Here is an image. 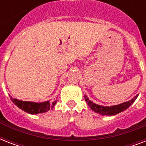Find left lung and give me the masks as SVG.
Instances as JSON below:
<instances>
[{
	"mask_svg": "<svg viewBox=\"0 0 146 146\" xmlns=\"http://www.w3.org/2000/svg\"><path fill=\"white\" fill-rule=\"evenodd\" d=\"M139 95L136 96L133 98H132L130 101L128 102H123L121 104H117V105H113V106H102V105H99V104H95L93 102L89 100V98L87 97L86 96H85V100L88 104L89 107L90 108L94 111L96 113H99L101 115H107V116H112L117 114V113L122 112V111L127 110L133 103L136 99L137 98Z\"/></svg>",
	"mask_w": 146,
	"mask_h": 146,
	"instance_id": "1",
	"label": "left lung"
}]
</instances>
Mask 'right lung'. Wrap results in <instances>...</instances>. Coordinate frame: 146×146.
<instances>
[{
  "mask_svg": "<svg viewBox=\"0 0 146 146\" xmlns=\"http://www.w3.org/2000/svg\"><path fill=\"white\" fill-rule=\"evenodd\" d=\"M10 99L13 102V104H16L19 108L30 114H37V113L47 112L50 108H54L55 104L57 103V101L52 102H50V101H46V102H40V103L26 102V101H20L17 98H13L11 96H10Z\"/></svg>",
  "mask_w": 146,
  "mask_h": 146,
  "instance_id": "right-lung-1",
  "label": "right lung"
}]
</instances>
